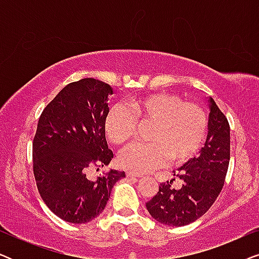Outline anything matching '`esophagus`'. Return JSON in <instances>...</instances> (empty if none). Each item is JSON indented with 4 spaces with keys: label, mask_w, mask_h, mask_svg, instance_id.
<instances>
[{
    "label": "esophagus",
    "mask_w": 259,
    "mask_h": 259,
    "mask_svg": "<svg viewBox=\"0 0 259 259\" xmlns=\"http://www.w3.org/2000/svg\"><path fill=\"white\" fill-rule=\"evenodd\" d=\"M126 176L128 177V178H141V177H143V175H139V173L131 172V171L127 172V173H126Z\"/></svg>",
    "instance_id": "esophagus-1"
}]
</instances>
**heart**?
I'll list each match as a JSON object with an SVG mask.
<instances>
[{"instance_id": "b5f03b06", "label": "heart", "mask_w": 259, "mask_h": 259, "mask_svg": "<svg viewBox=\"0 0 259 259\" xmlns=\"http://www.w3.org/2000/svg\"><path fill=\"white\" fill-rule=\"evenodd\" d=\"M127 106L130 111L121 105L111 108L105 133L113 144L122 146L136 136L139 125L151 123V143L132 145L120 155V165L131 171L148 172L168 159L172 164H184L196 157L206 139V113L194 102H183L179 95L153 92L132 98Z\"/></svg>"}]
</instances>
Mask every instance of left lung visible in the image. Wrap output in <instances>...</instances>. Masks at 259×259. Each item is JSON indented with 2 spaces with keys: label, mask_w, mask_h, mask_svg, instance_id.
<instances>
[{
  "label": "left lung",
  "mask_w": 259,
  "mask_h": 259,
  "mask_svg": "<svg viewBox=\"0 0 259 259\" xmlns=\"http://www.w3.org/2000/svg\"><path fill=\"white\" fill-rule=\"evenodd\" d=\"M208 102L207 137L200 155L185 162L176 177L183 180L176 190L162 183L159 192L146 203L152 218L164 225L184 226L200 218L212 206L224 186L230 161V125L211 97Z\"/></svg>",
  "instance_id": "8db88e82"
}]
</instances>
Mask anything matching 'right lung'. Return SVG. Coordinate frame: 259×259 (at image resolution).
Returning <instances> with one entry per match:
<instances>
[{"instance_id":"1","label":"right lung","mask_w":259,"mask_h":259,"mask_svg":"<svg viewBox=\"0 0 259 259\" xmlns=\"http://www.w3.org/2000/svg\"><path fill=\"white\" fill-rule=\"evenodd\" d=\"M113 88L93 77L67 84L44 109L33 143L34 177L45 204L73 224H84L105 210L113 186L125 172L111 169L91 179V168L113 158L105 136Z\"/></svg>"}]
</instances>
